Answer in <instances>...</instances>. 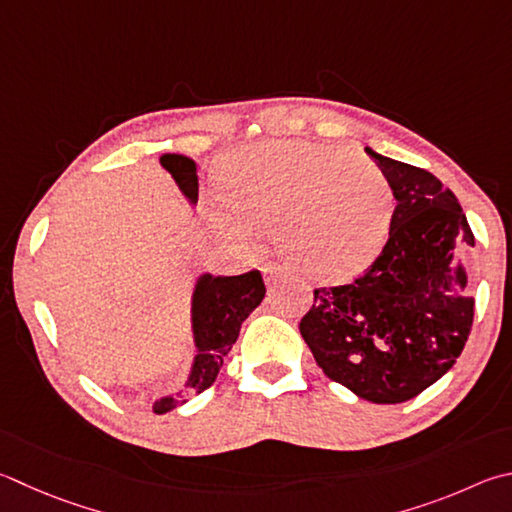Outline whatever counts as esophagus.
I'll list each match as a JSON object with an SVG mask.
<instances>
[{
	"label": "esophagus",
	"instance_id": "34e87169",
	"mask_svg": "<svg viewBox=\"0 0 512 512\" xmlns=\"http://www.w3.org/2000/svg\"><path fill=\"white\" fill-rule=\"evenodd\" d=\"M262 273H264L266 284H275V282H280L282 277H286V268L277 262H266L262 266Z\"/></svg>",
	"mask_w": 512,
	"mask_h": 512
}]
</instances>
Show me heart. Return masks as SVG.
<instances>
[{"label": "heart", "mask_w": 512, "mask_h": 512, "mask_svg": "<svg viewBox=\"0 0 512 512\" xmlns=\"http://www.w3.org/2000/svg\"><path fill=\"white\" fill-rule=\"evenodd\" d=\"M219 226L248 239L277 228L282 253L302 273L338 280L365 268L394 219L392 181L362 156L280 138L248 145L221 163Z\"/></svg>", "instance_id": "b5f03b06"}]
</instances>
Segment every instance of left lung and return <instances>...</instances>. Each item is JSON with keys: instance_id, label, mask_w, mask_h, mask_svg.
Returning <instances> with one entry per match:
<instances>
[{"instance_id": "8db88e82", "label": "left lung", "mask_w": 512, "mask_h": 512, "mask_svg": "<svg viewBox=\"0 0 512 512\" xmlns=\"http://www.w3.org/2000/svg\"><path fill=\"white\" fill-rule=\"evenodd\" d=\"M367 152L394 188L389 237L356 280L313 288L300 333L324 376L365 401L392 405L436 383L466 347L475 297L457 257L475 246V235L434 174Z\"/></svg>"}]
</instances>
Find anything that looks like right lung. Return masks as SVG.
Wrapping results in <instances>:
<instances>
[{"label": "right lung", "mask_w": 512, "mask_h": 512, "mask_svg": "<svg viewBox=\"0 0 512 512\" xmlns=\"http://www.w3.org/2000/svg\"><path fill=\"white\" fill-rule=\"evenodd\" d=\"M161 163L170 172L176 183L181 185L192 203L199 197V176L194 161L179 154L161 156ZM266 286L259 271H248L232 277H212L203 275L192 302V320H194V338H197V358L190 376L188 389L176 396L161 398L154 403L156 414H165L174 410L176 405L188 401L192 392H206L212 387L219 369L224 365V358L237 342L241 322L253 313L259 302L264 300Z\"/></svg>", "instance_id": "obj_1"}]
</instances>
